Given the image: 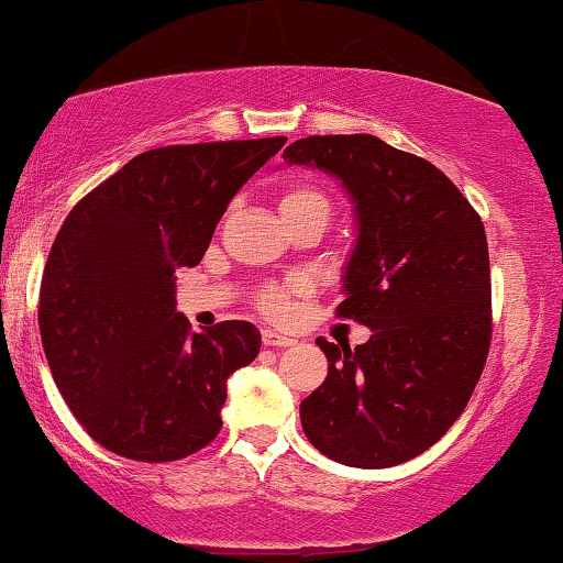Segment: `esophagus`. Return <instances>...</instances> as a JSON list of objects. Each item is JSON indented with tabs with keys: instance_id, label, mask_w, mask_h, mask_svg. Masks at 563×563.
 <instances>
[{
	"instance_id": "esophagus-1",
	"label": "esophagus",
	"mask_w": 563,
	"mask_h": 563,
	"mask_svg": "<svg viewBox=\"0 0 563 563\" xmlns=\"http://www.w3.org/2000/svg\"><path fill=\"white\" fill-rule=\"evenodd\" d=\"M262 343H265L267 347H288V345H294L296 340L286 338V334H280L275 330H265V332H262Z\"/></svg>"
}]
</instances>
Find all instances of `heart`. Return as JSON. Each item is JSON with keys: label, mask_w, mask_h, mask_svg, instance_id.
<instances>
[{"label": "heart", "mask_w": 563, "mask_h": 563, "mask_svg": "<svg viewBox=\"0 0 563 563\" xmlns=\"http://www.w3.org/2000/svg\"><path fill=\"white\" fill-rule=\"evenodd\" d=\"M277 208H280L283 218H296L303 216V212H324V216H330V199H327L322 189L311 187V184H294V187L283 191ZM309 294L311 283L306 277H288V280L269 283V286L262 288L257 294V306L262 314L269 319H286L290 309H294L296 298Z\"/></svg>", "instance_id": "heart-1"}]
</instances>
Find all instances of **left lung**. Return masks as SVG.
Wrapping results in <instances>:
<instances>
[{"label":"left lung","mask_w":563,"mask_h":563,"mask_svg":"<svg viewBox=\"0 0 563 563\" xmlns=\"http://www.w3.org/2000/svg\"><path fill=\"white\" fill-rule=\"evenodd\" d=\"M283 158L338 176L353 197L358 244L334 314L374 330L353 351L317 340L330 366L301 402L303 433L343 465H400L452 429L486 366L483 220L433 163L374 134H314Z\"/></svg>","instance_id":"left-lung-1"}]
</instances>
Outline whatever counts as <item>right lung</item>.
<instances>
[{
    "instance_id": "add662e5",
    "label": "right lung",
    "mask_w": 563,
    "mask_h": 563,
    "mask_svg": "<svg viewBox=\"0 0 563 563\" xmlns=\"http://www.w3.org/2000/svg\"><path fill=\"white\" fill-rule=\"evenodd\" d=\"M283 145L155 147L62 223L41 280V343L64 402L109 452L174 462L220 433L225 379L257 358L260 330L229 319L195 332L174 273L199 265L233 195Z\"/></svg>"
}]
</instances>
